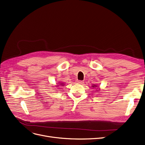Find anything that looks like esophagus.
<instances>
[{
    "label": "esophagus",
    "instance_id": "1",
    "mask_svg": "<svg viewBox=\"0 0 145 145\" xmlns=\"http://www.w3.org/2000/svg\"><path fill=\"white\" fill-rule=\"evenodd\" d=\"M76 82L78 83V84H82L84 82H83V81H82V80H76Z\"/></svg>",
    "mask_w": 145,
    "mask_h": 145
}]
</instances>
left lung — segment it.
Masks as SVG:
<instances>
[{
	"mask_svg": "<svg viewBox=\"0 0 145 145\" xmlns=\"http://www.w3.org/2000/svg\"><path fill=\"white\" fill-rule=\"evenodd\" d=\"M93 87L94 88V87H96V86L95 85H94V86H93Z\"/></svg>",
	"mask_w": 145,
	"mask_h": 145,
	"instance_id": "left-lung-1",
	"label": "left lung"
}]
</instances>
